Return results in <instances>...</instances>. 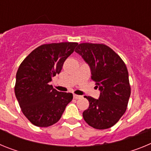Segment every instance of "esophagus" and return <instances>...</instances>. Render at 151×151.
<instances>
[{
  "label": "esophagus",
  "instance_id": "esophagus-1",
  "mask_svg": "<svg viewBox=\"0 0 151 151\" xmlns=\"http://www.w3.org/2000/svg\"><path fill=\"white\" fill-rule=\"evenodd\" d=\"M81 96H79V95H76V94H74V95H73V98H74V99H79V98H81Z\"/></svg>",
  "mask_w": 151,
  "mask_h": 151
}]
</instances>
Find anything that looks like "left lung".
Listing matches in <instances>:
<instances>
[{
	"label": "left lung",
	"instance_id": "1",
	"mask_svg": "<svg viewBox=\"0 0 151 151\" xmlns=\"http://www.w3.org/2000/svg\"><path fill=\"white\" fill-rule=\"evenodd\" d=\"M75 51L88 64L91 78L101 91L98 99L85 96L89 107L82 113L84 119L94 129H109L127 109L131 94L127 67L118 54L103 44H79Z\"/></svg>",
	"mask_w": 151,
	"mask_h": 151
}]
</instances>
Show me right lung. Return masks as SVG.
<instances>
[{"label": "right lung", "instance_id": "add662e5", "mask_svg": "<svg viewBox=\"0 0 151 151\" xmlns=\"http://www.w3.org/2000/svg\"><path fill=\"white\" fill-rule=\"evenodd\" d=\"M77 45L76 42L41 45L20 64L16 76V97L23 114L33 125H54L73 100L72 93L57 91L49 82L60 73L65 60Z\"/></svg>", "mask_w": 151, "mask_h": 151}]
</instances>
